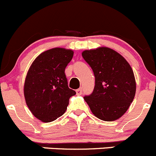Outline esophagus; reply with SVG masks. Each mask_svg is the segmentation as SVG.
<instances>
[{
	"label": "esophagus",
	"mask_w": 156,
	"mask_h": 156,
	"mask_svg": "<svg viewBox=\"0 0 156 156\" xmlns=\"http://www.w3.org/2000/svg\"><path fill=\"white\" fill-rule=\"evenodd\" d=\"M76 94H77V95H81L82 92H83V89H82V88H80V89H76Z\"/></svg>",
	"instance_id": "obj_1"
}]
</instances>
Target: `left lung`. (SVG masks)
Segmentation results:
<instances>
[{
    "label": "left lung",
    "mask_w": 156,
    "mask_h": 156,
    "mask_svg": "<svg viewBox=\"0 0 156 156\" xmlns=\"http://www.w3.org/2000/svg\"><path fill=\"white\" fill-rule=\"evenodd\" d=\"M82 56L95 78L93 92L84 100L98 119L118 120L127 112L135 96L136 80L130 65L119 53L107 47L86 50Z\"/></svg>",
    "instance_id": "1"
}]
</instances>
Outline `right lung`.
Returning a JSON list of instances; mask_svg holds the SVG:
<instances>
[{"instance_id": "right-lung-1", "label": "right lung", "mask_w": 156, "mask_h": 156, "mask_svg": "<svg viewBox=\"0 0 156 156\" xmlns=\"http://www.w3.org/2000/svg\"><path fill=\"white\" fill-rule=\"evenodd\" d=\"M73 56L70 49L55 48L38 55L28 70L24 96L32 115L42 122H51L67 110L76 94L70 89L64 71Z\"/></svg>"}]
</instances>
